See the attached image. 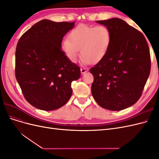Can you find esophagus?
I'll return each mask as SVG.
<instances>
[{"label": "esophagus", "mask_w": 159, "mask_h": 159, "mask_svg": "<svg viewBox=\"0 0 159 159\" xmlns=\"http://www.w3.org/2000/svg\"><path fill=\"white\" fill-rule=\"evenodd\" d=\"M88 71V69L86 68H81V73L82 74L86 73V72H87Z\"/></svg>", "instance_id": "1"}]
</instances>
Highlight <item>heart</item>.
<instances>
[{
	"mask_svg": "<svg viewBox=\"0 0 159 159\" xmlns=\"http://www.w3.org/2000/svg\"><path fill=\"white\" fill-rule=\"evenodd\" d=\"M64 38L61 44V50L68 58L76 61L80 54L84 64H97L107 54L110 46L111 34L105 26H91L80 25Z\"/></svg>",
	"mask_w": 159,
	"mask_h": 159,
	"instance_id": "obj_1",
	"label": "heart"
}]
</instances>
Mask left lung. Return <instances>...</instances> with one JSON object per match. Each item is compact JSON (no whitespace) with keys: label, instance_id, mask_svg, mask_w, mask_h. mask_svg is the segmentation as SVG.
<instances>
[{"label":"left lung","instance_id":"left-lung-1","mask_svg":"<svg viewBox=\"0 0 159 159\" xmlns=\"http://www.w3.org/2000/svg\"><path fill=\"white\" fill-rule=\"evenodd\" d=\"M98 23L109 30L111 40L107 54L89 70L94 80L91 93L101 107L119 111L141 98L151 71V56L143 34L120 18Z\"/></svg>","mask_w":159,"mask_h":159}]
</instances>
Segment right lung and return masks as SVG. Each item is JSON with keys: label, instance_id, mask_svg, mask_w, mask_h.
I'll use <instances>...</instances> for the list:
<instances>
[{"label": "right lung", "instance_id": "obj_1", "mask_svg": "<svg viewBox=\"0 0 159 159\" xmlns=\"http://www.w3.org/2000/svg\"><path fill=\"white\" fill-rule=\"evenodd\" d=\"M74 25L44 19L18 42L16 78L27 102L37 109L52 111L63 106L71 96V82L80 78V67L61 49L62 38Z\"/></svg>", "mask_w": 159, "mask_h": 159}]
</instances>
